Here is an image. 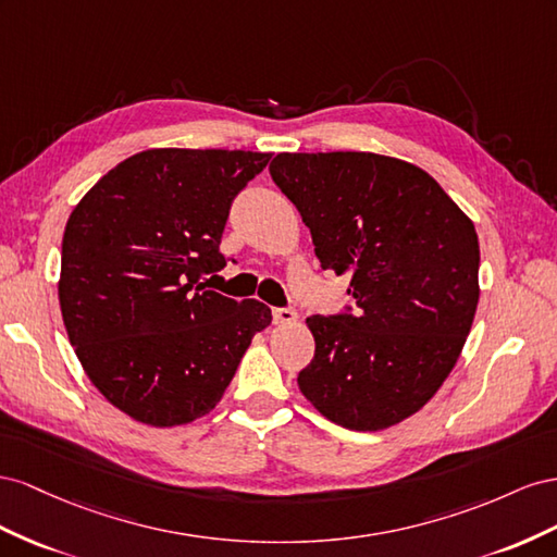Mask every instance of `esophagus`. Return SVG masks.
<instances>
[{"mask_svg":"<svg viewBox=\"0 0 557 557\" xmlns=\"http://www.w3.org/2000/svg\"><path fill=\"white\" fill-rule=\"evenodd\" d=\"M273 320L275 324H294L298 320V312L294 308H273Z\"/></svg>","mask_w":557,"mask_h":557,"instance_id":"esophagus-1","label":"esophagus"}]
</instances>
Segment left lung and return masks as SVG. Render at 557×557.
Listing matches in <instances>:
<instances>
[{"mask_svg": "<svg viewBox=\"0 0 557 557\" xmlns=\"http://www.w3.org/2000/svg\"><path fill=\"white\" fill-rule=\"evenodd\" d=\"M324 270L349 273L355 314H312L298 373L331 422L380 432L418 412L450 375L479 308V235L434 177L369 151L277 153L270 163Z\"/></svg>", "mask_w": 557, "mask_h": 557, "instance_id": "8db88e82", "label": "left lung"}]
</instances>
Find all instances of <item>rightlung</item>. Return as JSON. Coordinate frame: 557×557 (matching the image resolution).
Listing matches in <instances>:
<instances>
[{"label": "right lung", "instance_id": "1", "mask_svg": "<svg viewBox=\"0 0 557 557\" xmlns=\"http://www.w3.org/2000/svg\"><path fill=\"white\" fill-rule=\"evenodd\" d=\"M270 153L147 149L78 200L62 235L58 298L90 383L125 416L188 424L221 401L273 314L202 287L233 198Z\"/></svg>", "mask_w": 557, "mask_h": 557}]
</instances>
